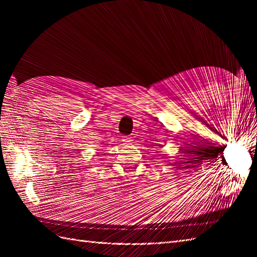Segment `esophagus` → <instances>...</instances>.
Here are the masks:
<instances>
[{
	"label": "esophagus",
	"instance_id": "obj_1",
	"mask_svg": "<svg viewBox=\"0 0 257 257\" xmlns=\"http://www.w3.org/2000/svg\"><path fill=\"white\" fill-rule=\"evenodd\" d=\"M122 141L124 144H130L133 141V138L132 137H125V136H124V137L122 138Z\"/></svg>",
	"mask_w": 257,
	"mask_h": 257
}]
</instances>
